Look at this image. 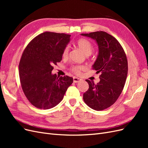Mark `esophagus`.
Here are the masks:
<instances>
[{
    "label": "esophagus",
    "mask_w": 148,
    "mask_h": 148,
    "mask_svg": "<svg viewBox=\"0 0 148 148\" xmlns=\"http://www.w3.org/2000/svg\"><path fill=\"white\" fill-rule=\"evenodd\" d=\"M82 80V79H80V78H79L75 77H73V82H74V83H78V82H81Z\"/></svg>",
    "instance_id": "1"
}]
</instances>
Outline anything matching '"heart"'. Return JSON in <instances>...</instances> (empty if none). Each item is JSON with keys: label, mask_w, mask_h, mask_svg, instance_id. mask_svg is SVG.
<instances>
[{"label": "heart", "mask_w": 148, "mask_h": 148, "mask_svg": "<svg viewBox=\"0 0 148 148\" xmlns=\"http://www.w3.org/2000/svg\"><path fill=\"white\" fill-rule=\"evenodd\" d=\"M77 44L78 47L85 53L86 55H90L93 50L92 44L89 41V40L85 38H81L78 39ZM69 52V47L66 46L64 48L63 52H62V56L64 59H66L68 57ZM85 69V66L83 65H72L70 67V70L73 73L79 75L81 71Z\"/></svg>", "instance_id": "1"}]
</instances>
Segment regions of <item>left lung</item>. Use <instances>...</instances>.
<instances>
[{"label": "left lung", "mask_w": 148, "mask_h": 148, "mask_svg": "<svg viewBox=\"0 0 148 148\" xmlns=\"http://www.w3.org/2000/svg\"><path fill=\"white\" fill-rule=\"evenodd\" d=\"M82 36L95 39L99 54L92 69L100 73L96 84L86 79L88 91L83 94L84 102L95 110H102L113 105L122 93L128 73L127 58L120 42L104 31H96Z\"/></svg>", "instance_id": "8db88e82"}]
</instances>
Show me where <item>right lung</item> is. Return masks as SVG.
<instances>
[{
  "instance_id": "obj_1",
  "label": "right lung",
  "mask_w": 148,
  "mask_h": 148,
  "mask_svg": "<svg viewBox=\"0 0 148 148\" xmlns=\"http://www.w3.org/2000/svg\"><path fill=\"white\" fill-rule=\"evenodd\" d=\"M70 36L46 31L31 40L22 53L19 63L21 86L29 102L36 108L56 106L73 83L72 77H57L51 73L53 65L62 60Z\"/></svg>"
}]
</instances>
